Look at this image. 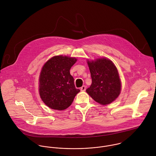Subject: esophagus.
Instances as JSON below:
<instances>
[{"label":"esophagus","instance_id":"34e87169","mask_svg":"<svg viewBox=\"0 0 156 156\" xmlns=\"http://www.w3.org/2000/svg\"><path fill=\"white\" fill-rule=\"evenodd\" d=\"M80 89H81V91H85L86 89V87L85 86H82V87H81Z\"/></svg>","mask_w":156,"mask_h":156}]
</instances>
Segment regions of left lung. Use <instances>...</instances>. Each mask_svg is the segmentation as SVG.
<instances>
[{"instance_id":"left-lung-1","label":"left lung","mask_w":156,"mask_h":156,"mask_svg":"<svg viewBox=\"0 0 156 156\" xmlns=\"http://www.w3.org/2000/svg\"><path fill=\"white\" fill-rule=\"evenodd\" d=\"M92 78V84L86 89L94 100L102 105L115 101L119 96L121 83L118 71L114 64L107 58L87 61Z\"/></svg>"}]
</instances>
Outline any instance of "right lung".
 Here are the masks:
<instances>
[{
    "instance_id": "add662e5",
    "label": "right lung",
    "mask_w": 156,
    "mask_h": 156,
    "mask_svg": "<svg viewBox=\"0 0 156 156\" xmlns=\"http://www.w3.org/2000/svg\"><path fill=\"white\" fill-rule=\"evenodd\" d=\"M75 58L55 56L43 66L39 78V92L44 103L49 108L62 110L72 103L80 89H76L70 69Z\"/></svg>"
}]
</instances>
